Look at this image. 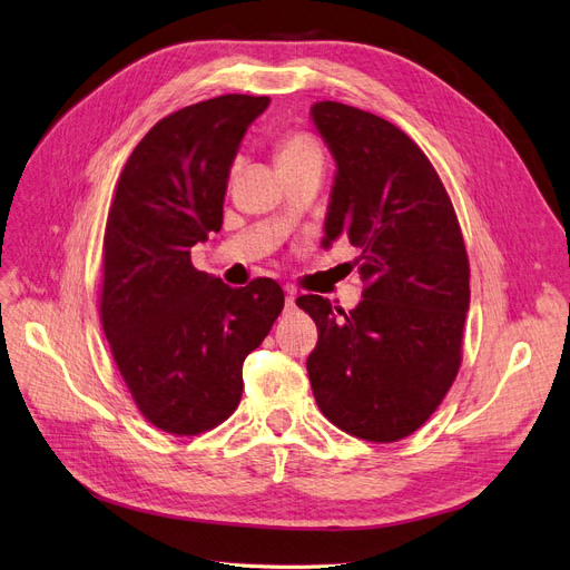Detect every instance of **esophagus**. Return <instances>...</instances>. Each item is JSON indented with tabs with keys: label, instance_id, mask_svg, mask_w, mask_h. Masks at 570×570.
Instances as JSON below:
<instances>
[{
	"label": "esophagus",
	"instance_id": "34e87169",
	"mask_svg": "<svg viewBox=\"0 0 570 570\" xmlns=\"http://www.w3.org/2000/svg\"><path fill=\"white\" fill-rule=\"evenodd\" d=\"M286 307H296V291L286 288Z\"/></svg>",
	"mask_w": 570,
	"mask_h": 570
}]
</instances>
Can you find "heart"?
Wrapping results in <instances>:
<instances>
[{
	"label": "heart",
	"instance_id": "obj_1",
	"mask_svg": "<svg viewBox=\"0 0 570 570\" xmlns=\"http://www.w3.org/2000/svg\"><path fill=\"white\" fill-rule=\"evenodd\" d=\"M309 157L322 159V145L307 134H288L277 145V164H291Z\"/></svg>",
	"mask_w": 570,
	"mask_h": 570
}]
</instances>
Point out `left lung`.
<instances>
[{"label":"left lung","mask_w":570,"mask_h":570,"mask_svg":"<svg viewBox=\"0 0 570 570\" xmlns=\"http://www.w3.org/2000/svg\"><path fill=\"white\" fill-rule=\"evenodd\" d=\"M312 121L335 159L324 248L362 250V303H296L317 324L307 356L314 399L335 428L375 444L413 434L462 360L470 263L446 187L425 153L387 119L322 100Z\"/></svg>","instance_id":"1"}]
</instances>
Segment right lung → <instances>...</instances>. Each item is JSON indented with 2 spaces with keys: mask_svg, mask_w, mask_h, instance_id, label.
I'll use <instances>...</instances> for the list:
<instances>
[{
  "mask_svg": "<svg viewBox=\"0 0 570 570\" xmlns=\"http://www.w3.org/2000/svg\"><path fill=\"white\" fill-rule=\"evenodd\" d=\"M267 96L227 94L159 119L117 180L102 239L100 322L147 423L195 436L239 406L242 366L284 309L261 277L232 288L189 248L223 227L229 166Z\"/></svg>",
  "mask_w": 570,
  "mask_h": 570,
  "instance_id": "obj_1",
  "label": "right lung"
}]
</instances>
